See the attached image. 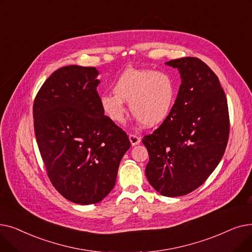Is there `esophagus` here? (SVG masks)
<instances>
[{
  "instance_id": "1",
  "label": "esophagus",
  "mask_w": 252,
  "mask_h": 252,
  "mask_svg": "<svg viewBox=\"0 0 252 252\" xmlns=\"http://www.w3.org/2000/svg\"><path fill=\"white\" fill-rule=\"evenodd\" d=\"M129 141H130V144L133 145V146H136V145L140 144L141 138L138 137V136L135 135V134H130V135H129Z\"/></svg>"
}]
</instances>
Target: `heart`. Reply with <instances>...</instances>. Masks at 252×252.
Instances as JSON below:
<instances>
[{"label":"heart","mask_w":252,"mask_h":252,"mask_svg":"<svg viewBox=\"0 0 252 252\" xmlns=\"http://www.w3.org/2000/svg\"><path fill=\"white\" fill-rule=\"evenodd\" d=\"M114 93L100 97L101 108L111 122H125L129 102L130 112L147 126H156L169 117L178 96L175 78L164 71L127 68L113 85Z\"/></svg>","instance_id":"1"}]
</instances>
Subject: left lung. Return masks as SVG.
<instances>
[{"instance_id":"8db88e82","label":"left lung","mask_w":252,"mask_h":252,"mask_svg":"<svg viewBox=\"0 0 252 252\" xmlns=\"http://www.w3.org/2000/svg\"><path fill=\"white\" fill-rule=\"evenodd\" d=\"M182 84L169 117L142 142L149 154L145 174L163 196L191 193L207 180L226 150L230 118L216 73L196 57L166 62Z\"/></svg>"}]
</instances>
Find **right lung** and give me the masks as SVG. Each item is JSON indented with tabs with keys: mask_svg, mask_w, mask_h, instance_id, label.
<instances>
[{
	"mask_svg": "<svg viewBox=\"0 0 252 252\" xmlns=\"http://www.w3.org/2000/svg\"><path fill=\"white\" fill-rule=\"evenodd\" d=\"M95 67L68 65L53 72L33 102V126L47 175L66 199L82 205L113 189L130 142L104 115Z\"/></svg>",
	"mask_w": 252,
	"mask_h": 252,
	"instance_id": "1",
	"label": "right lung"
}]
</instances>
